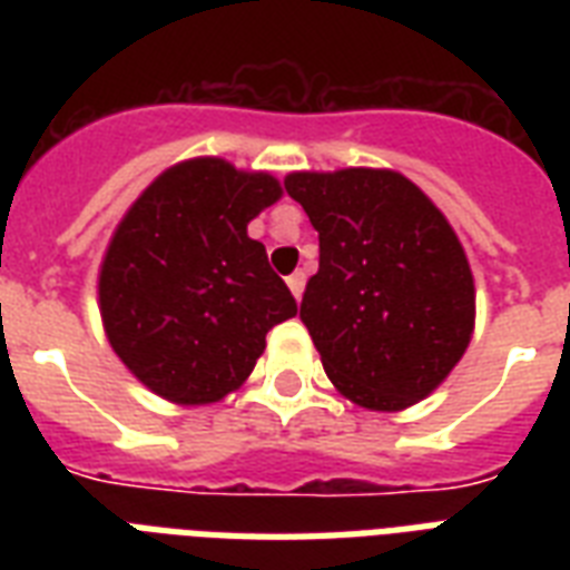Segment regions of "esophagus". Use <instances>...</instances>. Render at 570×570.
I'll return each mask as SVG.
<instances>
[{
  "label": "esophagus",
  "instance_id": "esophagus-1",
  "mask_svg": "<svg viewBox=\"0 0 570 570\" xmlns=\"http://www.w3.org/2000/svg\"><path fill=\"white\" fill-rule=\"evenodd\" d=\"M304 284H307V277H304V272H295V275L286 277V286H289V293H293L295 298H302Z\"/></svg>",
  "mask_w": 570,
  "mask_h": 570
}]
</instances>
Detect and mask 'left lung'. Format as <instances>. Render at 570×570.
<instances>
[{
    "label": "left lung",
    "instance_id": "8db88e82",
    "mask_svg": "<svg viewBox=\"0 0 570 570\" xmlns=\"http://www.w3.org/2000/svg\"><path fill=\"white\" fill-rule=\"evenodd\" d=\"M284 189L320 233L302 322L334 387L370 411L429 396L464 355L476 316L450 222L396 171H295Z\"/></svg>",
    "mask_w": 570,
    "mask_h": 570
}]
</instances>
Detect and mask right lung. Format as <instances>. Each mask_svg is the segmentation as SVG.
Here are the masks:
<instances>
[{"label": "right lung", "mask_w": 570, "mask_h": 570, "mask_svg": "<svg viewBox=\"0 0 570 570\" xmlns=\"http://www.w3.org/2000/svg\"><path fill=\"white\" fill-rule=\"evenodd\" d=\"M281 183L200 156L159 174L111 236L100 316L115 355L177 405H209L248 379L266 334L298 313L248 222Z\"/></svg>", "instance_id": "right-lung-1"}]
</instances>
